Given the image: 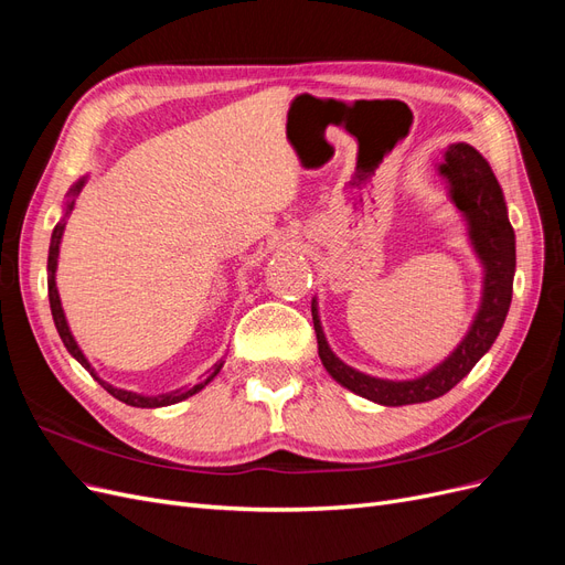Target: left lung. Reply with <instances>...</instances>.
I'll return each mask as SVG.
<instances>
[{"instance_id":"left-lung-1","label":"left lung","mask_w":565,"mask_h":565,"mask_svg":"<svg viewBox=\"0 0 565 565\" xmlns=\"http://www.w3.org/2000/svg\"><path fill=\"white\" fill-rule=\"evenodd\" d=\"M438 174L448 183L450 202L467 224L469 243L483 266L481 306L461 337L457 349L429 372L415 380H382L347 365L334 355L324 339L318 301H311L313 328L318 337V355L330 377L344 388L372 403L386 407L415 405L440 398L455 384L467 377L471 367L481 361L498 339L514 289L516 270V235L509 224L502 188L494 179L486 158L469 143H452L443 152Z\"/></svg>"}]
</instances>
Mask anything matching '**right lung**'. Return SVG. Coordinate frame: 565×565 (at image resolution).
<instances>
[{
    "label": "right lung",
    "mask_w": 565,
    "mask_h": 565,
    "mask_svg": "<svg viewBox=\"0 0 565 565\" xmlns=\"http://www.w3.org/2000/svg\"><path fill=\"white\" fill-rule=\"evenodd\" d=\"M84 183H87V177H82L77 183H73L71 191H67V200H65V207H63V218H61L58 224H56L54 233H51L49 262H46V282H49V303H51V316H54L56 330H58V334H61V339H63V344H65L67 353H71V355L75 358V361H77L84 370H87L100 386H104V388L110 393V396H115L117 401H122V403H127V405H134V407H164V405H174V403H181V401H185V398L195 396L198 391H202L204 386H207V384L216 377V374L221 372V367H224V363H226V361H218V363L207 372V377L200 380V382H198V384H193V386H181V388H177V391L158 393V396H143V393L127 391V388H117V386H113V384H108V382L100 380L98 374H96V370L92 367V363L87 361V355L82 353L79 344L75 341V337H73V332H71V324H67L65 313H63V306H61L58 287H56V266H58V249H61V241H63V231H65V218L71 216V212H73V207H75V198L79 195V191L84 188Z\"/></svg>",
    "instance_id": "1"
}]
</instances>
